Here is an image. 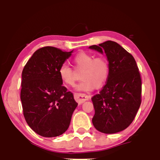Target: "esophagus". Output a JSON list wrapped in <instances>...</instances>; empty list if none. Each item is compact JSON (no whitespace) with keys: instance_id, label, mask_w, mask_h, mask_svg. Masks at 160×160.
<instances>
[{"instance_id":"esophagus-1","label":"esophagus","mask_w":160,"mask_h":160,"mask_svg":"<svg viewBox=\"0 0 160 160\" xmlns=\"http://www.w3.org/2000/svg\"><path fill=\"white\" fill-rule=\"evenodd\" d=\"M75 100L78 102L79 104L83 103L86 101L89 100L90 98L89 95H86L85 94H82V93H75L74 94Z\"/></svg>"}]
</instances>
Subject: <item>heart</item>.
<instances>
[{"mask_svg": "<svg viewBox=\"0 0 160 160\" xmlns=\"http://www.w3.org/2000/svg\"><path fill=\"white\" fill-rule=\"evenodd\" d=\"M74 62L76 68L82 71V81L76 86V90L89 92L95 87L100 88L107 81L110 74V66L104 57H95L86 52L79 53ZM58 75L62 81L67 86L74 85L75 76L72 69L63 64L58 69Z\"/></svg>", "mask_w": 160, "mask_h": 160, "instance_id": "1", "label": "heart"}]
</instances>
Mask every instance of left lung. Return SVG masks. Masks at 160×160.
<instances>
[{"label": "left lung", "instance_id": "obj_1", "mask_svg": "<svg viewBox=\"0 0 160 160\" xmlns=\"http://www.w3.org/2000/svg\"><path fill=\"white\" fill-rule=\"evenodd\" d=\"M107 56L110 74L99 94L92 98V124L102 133L113 134L132 122L141 103V79L134 57L120 44L108 40L89 47Z\"/></svg>", "mask_w": 160, "mask_h": 160}]
</instances>
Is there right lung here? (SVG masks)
Masks as SVG:
<instances>
[{"instance_id": "1", "label": "right lung", "mask_w": 160, "mask_h": 160, "mask_svg": "<svg viewBox=\"0 0 160 160\" xmlns=\"http://www.w3.org/2000/svg\"><path fill=\"white\" fill-rule=\"evenodd\" d=\"M52 47L34 52L22 73L20 98L28 125L43 137L59 136L69 127L78 103L68 92L58 69L71 56Z\"/></svg>"}]
</instances>
